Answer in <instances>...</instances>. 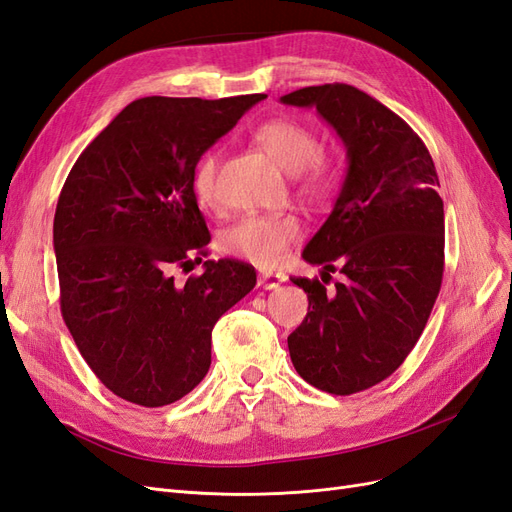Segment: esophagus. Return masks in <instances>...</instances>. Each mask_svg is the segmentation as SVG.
I'll list each match as a JSON object with an SVG mask.
<instances>
[{
	"mask_svg": "<svg viewBox=\"0 0 512 512\" xmlns=\"http://www.w3.org/2000/svg\"><path fill=\"white\" fill-rule=\"evenodd\" d=\"M284 282V275H280V273H262V275H258V286L262 288V290H273V288H277Z\"/></svg>",
	"mask_w": 512,
	"mask_h": 512,
	"instance_id": "obj_1",
	"label": "esophagus"
}]
</instances>
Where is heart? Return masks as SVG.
Instances as JSON below:
<instances>
[{
	"instance_id": "1",
	"label": "heart",
	"mask_w": 512,
	"mask_h": 512,
	"mask_svg": "<svg viewBox=\"0 0 512 512\" xmlns=\"http://www.w3.org/2000/svg\"><path fill=\"white\" fill-rule=\"evenodd\" d=\"M256 145L267 156L294 175L301 194L324 200L329 198L339 181L342 170L320 153L318 138L312 128L292 117H273L260 123L254 132ZM218 168L220 153L207 151L200 156L192 170V192L200 207L211 209L218 205ZM301 237V222L294 215H275V218H243L222 237V247L232 254L254 262L260 267L277 265L288 247Z\"/></svg>"
}]
</instances>
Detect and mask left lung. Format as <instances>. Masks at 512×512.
Listing matches in <instances>:
<instances>
[{"instance_id": "left-lung-1", "label": "left lung", "mask_w": 512, "mask_h": 512, "mask_svg": "<svg viewBox=\"0 0 512 512\" xmlns=\"http://www.w3.org/2000/svg\"><path fill=\"white\" fill-rule=\"evenodd\" d=\"M280 100L314 106L346 147L342 192L303 250L309 265H322V282L335 264L345 280L327 291L318 280L290 277L307 292L309 307L288 335V350L305 382L352 395L406 361L438 299L444 271L440 181L418 134L365 91L327 83Z\"/></svg>"}]
</instances>
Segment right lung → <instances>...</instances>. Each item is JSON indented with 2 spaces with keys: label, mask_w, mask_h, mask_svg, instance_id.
<instances>
[{
  "label": "right lung",
  "mask_w": 512,
  "mask_h": 512,
  "mask_svg": "<svg viewBox=\"0 0 512 512\" xmlns=\"http://www.w3.org/2000/svg\"><path fill=\"white\" fill-rule=\"evenodd\" d=\"M265 94L151 96L87 145L61 188L53 247L59 303L83 359L108 391L145 408L188 395L211 365V331L256 286L254 267L205 260L211 241L192 192L200 156ZM200 262V258H196Z\"/></svg>",
  "instance_id": "right-lung-1"
}]
</instances>
